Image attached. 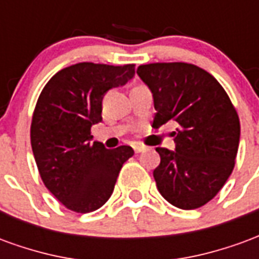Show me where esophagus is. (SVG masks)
I'll return each instance as SVG.
<instances>
[{
    "label": "esophagus",
    "mask_w": 259,
    "mask_h": 259,
    "mask_svg": "<svg viewBox=\"0 0 259 259\" xmlns=\"http://www.w3.org/2000/svg\"><path fill=\"white\" fill-rule=\"evenodd\" d=\"M133 150H135V152H141L146 150V147L143 146V144H139V143H136V144H133Z\"/></svg>",
    "instance_id": "esophagus-1"
}]
</instances>
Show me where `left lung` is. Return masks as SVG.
<instances>
[{"label": "left lung", "instance_id": "1", "mask_svg": "<svg viewBox=\"0 0 259 259\" xmlns=\"http://www.w3.org/2000/svg\"><path fill=\"white\" fill-rule=\"evenodd\" d=\"M137 74L154 97L152 127L168 120L176 151L155 148L161 162L154 179L165 200L182 209L205 205L221 191L234 168L240 120L228 93L211 73L186 62L140 65Z\"/></svg>", "mask_w": 259, "mask_h": 259}]
</instances>
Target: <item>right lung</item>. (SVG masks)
Wrapping results in <instances>:
<instances>
[{
  "label": "right lung",
  "instance_id": "1",
  "mask_svg": "<svg viewBox=\"0 0 259 259\" xmlns=\"http://www.w3.org/2000/svg\"><path fill=\"white\" fill-rule=\"evenodd\" d=\"M135 76V64L113 66L80 62L48 80L37 100L30 141L44 186L70 211L87 213L111 197L133 148L108 150L91 143V126L101 122L102 97Z\"/></svg>",
  "mask_w": 259,
  "mask_h": 259
}]
</instances>
